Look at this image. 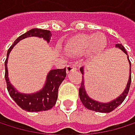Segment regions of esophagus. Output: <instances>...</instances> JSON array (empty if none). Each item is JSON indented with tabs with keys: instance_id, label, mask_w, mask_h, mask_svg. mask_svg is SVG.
I'll use <instances>...</instances> for the list:
<instances>
[{
	"instance_id": "esophagus-1",
	"label": "esophagus",
	"mask_w": 135,
	"mask_h": 135,
	"mask_svg": "<svg viewBox=\"0 0 135 135\" xmlns=\"http://www.w3.org/2000/svg\"><path fill=\"white\" fill-rule=\"evenodd\" d=\"M76 70H77L76 66L74 65H73V64H70V65H68L66 66V72L67 73H70L71 71Z\"/></svg>"
}]
</instances>
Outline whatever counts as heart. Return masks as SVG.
<instances>
[{
    "instance_id": "heart-1",
    "label": "heart",
    "mask_w": 135,
    "mask_h": 135,
    "mask_svg": "<svg viewBox=\"0 0 135 135\" xmlns=\"http://www.w3.org/2000/svg\"><path fill=\"white\" fill-rule=\"evenodd\" d=\"M106 47V38L101 33L95 35L79 34L65 44V50L71 56H80L88 52L91 56L100 55Z\"/></svg>"
}]
</instances>
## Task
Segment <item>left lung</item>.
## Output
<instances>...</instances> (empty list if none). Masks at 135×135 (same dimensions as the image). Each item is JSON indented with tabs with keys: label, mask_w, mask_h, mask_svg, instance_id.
Wrapping results in <instances>:
<instances>
[{
	"label": "left lung",
	"mask_w": 135,
	"mask_h": 135,
	"mask_svg": "<svg viewBox=\"0 0 135 135\" xmlns=\"http://www.w3.org/2000/svg\"><path fill=\"white\" fill-rule=\"evenodd\" d=\"M116 48L120 49L122 51H123L127 55V59H128V61L129 64V80H128L126 89L117 98H116L115 100L108 102V103H101V102L96 101V100L91 99V98L89 97V95H87V93L85 90V86H84V79H83V76H82L83 81L81 83V86L79 88V98H80L83 104L86 108H88V109L92 110V111H95V112H100V113H110L113 110H114L116 108H117L125 100L126 95H128L129 86H131V63L129 59L128 54H127V52H126V49L123 47L122 44H117ZM80 71H81L82 74L83 75L84 74V70H83V67L80 69Z\"/></svg>",
	"instance_id": "1"
}]
</instances>
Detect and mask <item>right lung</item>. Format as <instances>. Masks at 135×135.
<instances>
[{
  "mask_svg": "<svg viewBox=\"0 0 135 135\" xmlns=\"http://www.w3.org/2000/svg\"><path fill=\"white\" fill-rule=\"evenodd\" d=\"M31 36H36V37L44 38V40H45L49 43L51 40L52 34L50 31L48 30L34 28L28 31L27 32H26L25 34L20 35L14 41L11 47L8 49L7 57L6 61H4V68H6L4 78H6L7 90L9 91L10 97L21 108L27 112L46 111L52 108L56 104V100H57L58 88L66 76L65 68L50 70L47 75L46 83L44 87L40 91L32 94H24V93L18 92L12 86L8 77L7 62H8V57L9 52L14 47V45H16L18 42L27 37H31Z\"/></svg>",
  "mask_w": 135,
  "mask_h": 135,
  "instance_id": "right-lung-1",
  "label": "right lung"
}]
</instances>
